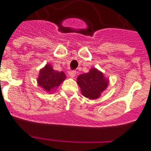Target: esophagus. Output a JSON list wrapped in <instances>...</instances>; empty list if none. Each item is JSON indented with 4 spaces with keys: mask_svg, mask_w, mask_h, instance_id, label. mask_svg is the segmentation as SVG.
<instances>
[{
    "mask_svg": "<svg viewBox=\"0 0 151 151\" xmlns=\"http://www.w3.org/2000/svg\"><path fill=\"white\" fill-rule=\"evenodd\" d=\"M68 74L70 77L73 78V77L76 76V72L74 71V70H70V71L68 72Z\"/></svg>",
    "mask_w": 151,
    "mask_h": 151,
    "instance_id": "34e87169",
    "label": "esophagus"
}]
</instances>
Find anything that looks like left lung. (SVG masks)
Returning a JSON list of instances; mask_svg holds the SVG:
<instances>
[{
  "label": "left lung",
  "instance_id": "8db88e82",
  "mask_svg": "<svg viewBox=\"0 0 151 151\" xmlns=\"http://www.w3.org/2000/svg\"><path fill=\"white\" fill-rule=\"evenodd\" d=\"M77 84L84 97L95 100L99 98L101 93L106 90L109 85V79L104 76L102 72L93 67L88 73L78 76Z\"/></svg>",
  "mask_w": 151,
  "mask_h": 151
}]
</instances>
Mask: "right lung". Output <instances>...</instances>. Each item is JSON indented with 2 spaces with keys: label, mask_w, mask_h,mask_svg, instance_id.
Returning <instances> with one entry per match:
<instances>
[{
  "label": "right lung",
  "mask_w": 151,
  "mask_h": 151,
  "mask_svg": "<svg viewBox=\"0 0 151 151\" xmlns=\"http://www.w3.org/2000/svg\"><path fill=\"white\" fill-rule=\"evenodd\" d=\"M63 72L56 71L50 64L47 63L40 69L37 82L40 87L47 93L55 91L61 83L66 79Z\"/></svg>",
  "instance_id": "1"
}]
</instances>
